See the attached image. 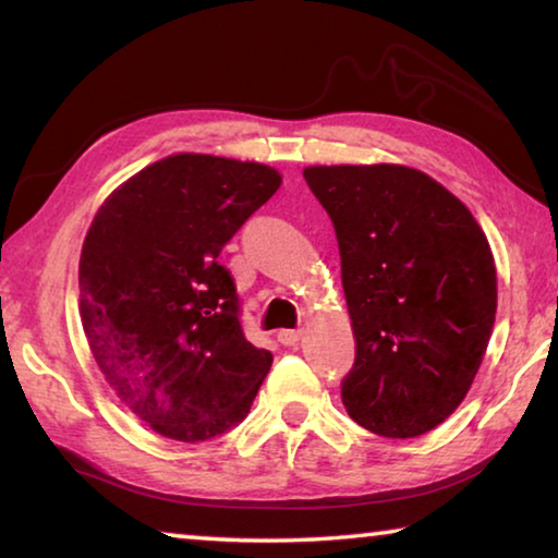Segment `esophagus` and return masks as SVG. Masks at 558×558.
<instances>
[{"label":"esophagus","mask_w":558,"mask_h":558,"mask_svg":"<svg viewBox=\"0 0 558 558\" xmlns=\"http://www.w3.org/2000/svg\"><path fill=\"white\" fill-rule=\"evenodd\" d=\"M300 337H302L300 329H280V332H278V342H280L282 347H295V344L300 342Z\"/></svg>","instance_id":"1"}]
</instances>
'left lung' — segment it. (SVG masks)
<instances>
[{"mask_svg":"<svg viewBox=\"0 0 558 558\" xmlns=\"http://www.w3.org/2000/svg\"><path fill=\"white\" fill-rule=\"evenodd\" d=\"M335 223L356 356L347 413L384 438L440 426L470 391L497 313L487 235L456 194L403 165H315Z\"/></svg>","mask_w":558,"mask_h":558,"instance_id":"1","label":"left lung"}]
</instances>
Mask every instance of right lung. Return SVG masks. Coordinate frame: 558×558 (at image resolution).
<instances>
[{"mask_svg": "<svg viewBox=\"0 0 558 558\" xmlns=\"http://www.w3.org/2000/svg\"><path fill=\"white\" fill-rule=\"evenodd\" d=\"M282 184L276 167L169 155L122 182L86 233L81 323L122 405L199 442L245 418L272 354L243 337L219 253Z\"/></svg>", "mask_w": 558, "mask_h": 558, "instance_id": "obj_1", "label": "right lung"}]
</instances>
